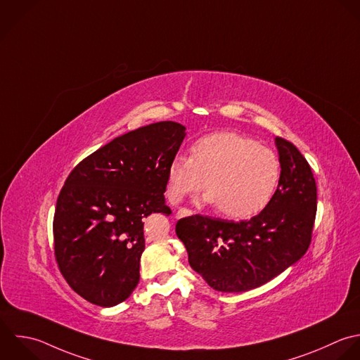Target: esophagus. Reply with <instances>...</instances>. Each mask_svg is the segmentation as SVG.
Returning a JSON list of instances; mask_svg holds the SVG:
<instances>
[{
    "label": "esophagus",
    "mask_w": 360,
    "mask_h": 360,
    "mask_svg": "<svg viewBox=\"0 0 360 360\" xmlns=\"http://www.w3.org/2000/svg\"><path fill=\"white\" fill-rule=\"evenodd\" d=\"M191 214H192V210H189V209H179L178 213L175 214V217H176V219H181V217L191 216Z\"/></svg>",
    "instance_id": "1"
}]
</instances>
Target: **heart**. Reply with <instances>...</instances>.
I'll use <instances>...</instances> for the list:
<instances>
[{
	"mask_svg": "<svg viewBox=\"0 0 360 360\" xmlns=\"http://www.w3.org/2000/svg\"><path fill=\"white\" fill-rule=\"evenodd\" d=\"M279 176L281 164L272 150L241 134L220 131L195 141L191 157L172 158L167 196L178 203L205 186V203L216 205L224 217L243 220L266 207Z\"/></svg>",
	"mask_w": 360,
	"mask_h": 360,
	"instance_id": "1",
	"label": "heart"
}]
</instances>
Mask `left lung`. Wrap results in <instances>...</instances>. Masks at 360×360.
Masks as SVG:
<instances>
[{
    "mask_svg": "<svg viewBox=\"0 0 360 360\" xmlns=\"http://www.w3.org/2000/svg\"><path fill=\"white\" fill-rule=\"evenodd\" d=\"M281 178L266 207L238 223L189 216L176 223L189 265L210 288L224 293L265 285L309 250L317 212V186L295 144L276 137Z\"/></svg>",
    "mask_w": 360,
    "mask_h": 360,
    "instance_id": "left-lung-1",
    "label": "left lung"
}]
</instances>
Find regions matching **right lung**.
Masks as SVG:
<instances>
[{
	"label": "right lung",
	"instance_id": "right-lung-1",
	"mask_svg": "<svg viewBox=\"0 0 360 360\" xmlns=\"http://www.w3.org/2000/svg\"><path fill=\"white\" fill-rule=\"evenodd\" d=\"M186 127L158 122L113 139L68 175L57 198L53 237L58 269L86 302L112 307L140 281L144 223L165 205L167 174Z\"/></svg>",
	"mask_w": 360,
	"mask_h": 360
}]
</instances>
